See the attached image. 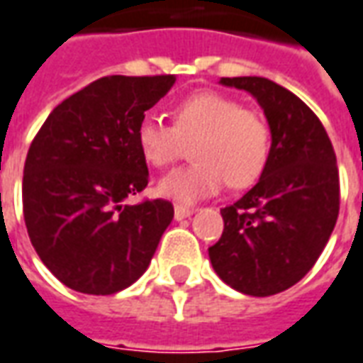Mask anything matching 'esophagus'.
I'll use <instances>...</instances> for the list:
<instances>
[{"label":"esophagus","mask_w":363,"mask_h":363,"mask_svg":"<svg viewBox=\"0 0 363 363\" xmlns=\"http://www.w3.org/2000/svg\"><path fill=\"white\" fill-rule=\"evenodd\" d=\"M192 214H194V208L181 206V204L174 206V220H184V218H190Z\"/></svg>","instance_id":"34e87169"}]
</instances>
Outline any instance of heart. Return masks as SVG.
<instances>
[{
    "label": "heart",
    "mask_w": 363,
    "mask_h": 363,
    "mask_svg": "<svg viewBox=\"0 0 363 363\" xmlns=\"http://www.w3.org/2000/svg\"><path fill=\"white\" fill-rule=\"evenodd\" d=\"M194 163L167 174L159 192L179 202H196L224 189L252 184L269 157V128L257 111L242 108L224 94L196 92L173 108V125L145 118L138 128L141 157L167 169L186 153Z\"/></svg>",
    "instance_id": "heart-1"
}]
</instances>
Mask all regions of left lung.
<instances>
[{
  "mask_svg": "<svg viewBox=\"0 0 363 363\" xmlns=\"http://www.w3.org/2000/svg\"><path fill=\"white\" fill-rule=\"evenodd\" d=\"M252 94L271 147L257 184L220 210L224 232L208 255L218 277L243 295L269 296L305 277L330 240L340 208L336 155L301 98L261 76L220 78Z\"/></svg>",
  "mask_w": 363,
  "mask_h": 363,
  "instance_id": "left-lung-1",
  "label": "left lung"
}]
</instances>
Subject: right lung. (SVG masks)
<instances>
[{"label":"right lung","mask_w":363,"mask_h":363,"mask_svg":"<svg viewBox=\"0 0 363 363\" xmlns=\"http://www.w3.org/2000/svg\"><path fill=\"white\" fill-rule=\"evenodd\" d=\"M177 76H104L50 111L23 169V216L47 269L86 295H113L149 267L174 216L169 200L128 204L149 171L138 128Z\"/></svg>","instance_id":"obj_1"}]
</instances>
